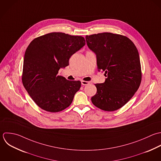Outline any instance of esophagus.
Listing matches in <instances>:
<instances>
[{
  "label": "esophagus",
  "instance_id": "obj_1",
  "mask_svg": "<svg viewBox=\"0 0 161 161\" xmlns=\"http://www.w3.org/2000/svg\"><path fill=\"white\" fill-rule=\"evenodd\" d=\"M90 83L89 81H81V85H87Z\"/></svg>",
  "mask_w": 161,
  "mask_h": 161
}]
</instances>
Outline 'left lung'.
I'll use <instances>...</instances> for the list:
<instances>
[{"mask_svg":"<svg viewBox=\"0 0 161 161\" xmlns=\"http://www.w3.org/2000/svg\"><path fill=\"white\" fill-rule=\"evenodd\" d=\"M88 47L97 56L98 71L105 72L103 83H97L93 104L112 112L125 105L134 96L142 80L138 50L127 37L111 32L86 36Z\"/></svg>","mask_w":161,"mask_h":161,"instance_id":"left-lung-1","label":"left lung"}]
</instances>
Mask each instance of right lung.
Listing matches in <instances>:
<instances>
[{
	"instance_id": "obj_1",
	"label": "right lung",
	"mask_w": 161,
	"mask_h": 161,
	"mask_svg": "<svg viewBox=\"0 0 161 161\" xmlns=\"http://www.w3.org/2000/svg\"><path fill=\"white\" fill-rule=\"evenodd\" d=\"M85 45L83 37L63 32L48 33L31 42L24 54L22 81L41 108L58 112L71 105L81 81L68 80L58 73Z\"/></svg>"
}]
</instances>
